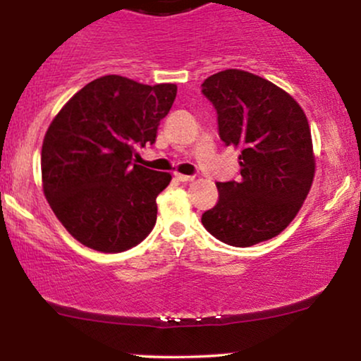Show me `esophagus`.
<instances>
[{
    "instance_id": "1",
    "label": "esophagus",
    "mask_w": 361,
    "mask_h": 361,
    "mask_svg": "<svg viewBox=\"0 0 361 361\" xmlns=\"http://www.w3.org/2000/svg\"><path fill=\"white\" fill-rule=\"evenodd\" d=\"M175 178H176V180H180V181H192L193 180V176L180 175V173H175Z\"/></svg>"
}]
</instances>
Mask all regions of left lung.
I'll return each mask as SVG.
<instances>
[{"label":"left lung","mask_w":361,"mask_h":361,"mask_svg":"<svg viewBox=\"0 0 361 361\" xmlns=\"http://www.w3.org/2000/svg\"><path fill=\"white\" fill-rule=\"evenodd\" d=\"M202 93L217 111L222 142L241 149V178L217 183L219 202L202 224L235 247L275 238L293 221L312 185L304 110L279 86L239 69L207 78Z\"/></svg>","instance_id":"left-lung-1"}]
</instances>
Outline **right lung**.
Instances as JSON below:
<instances>
[{
  "mask_svg": "<svg viewBox=\"0 0 361 361\" xmlns=\"http://www.w3.org/2000/svg\"><path fill=\"white\" fill-rule=\"evenodd\" d=\"M176 85H140L110 74L88 82L52 120L42 144L49 205L69 234L102 252L135 246L156 224L169 173L135 164L154 144Z\"/></svg>",
  "mask_w": 361,
  "mask_h": 361,
  "instance_id": "obj_1",
  "label": "right lung"
}]
</instances>
